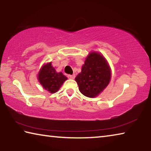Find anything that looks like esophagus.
Masks as SVG:
<instances>
[{
  "instance_id": "1",
  "label": "esophagus",
  "mask_w": 151,
  "mask_h": 151,
  "mask_svg": "<svg viewBox=\"0 0 151 151\" xmlns=\"http://www.w3.org/2000/svg\"><path fill=\"white\" fill-rule=\"evenodd\" d=\"M67 77H68V78H70V79H74V78H75V75H67Z\"/></svg>"
}]
</instances>
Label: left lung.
Wrapping results in <instances>:
<instances>
[{
  "instance_id": "8db88e82",
  "label": "left lung",
  "mask_w": 151,
  "mask_h": 151,
  "mask_svg": "<svg viewBox=\"0 0 151 151\" xmlns=\"http://www.w3.org/2000/svg\"><path fill=\"white\" fill-rule=\"evenodd\" d=\"M111 77V68L105 58L100 53L92 52L86 57L75 81L83 95L93 98L106 87Z\"/></svg>"
}]
</instances>
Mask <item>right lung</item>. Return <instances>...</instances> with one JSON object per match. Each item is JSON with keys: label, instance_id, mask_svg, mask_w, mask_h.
I'll list each match as a JSON object with an SVG mask.
<instances>
[{"label": "right lung", "instance_id": "obj_1", "mask_svg": "<svg viewBox=\"0 0 151 151\" xmlns=\"http://www.w3.org/2000/svg\"><path fill=\"white\" fill-rule=\"evenodd\" d=\"M38 79L42 87L50 93L58 91L67 77L62 73H57L51 63H47L42 66L38 75Z\"/></svg>", "mask_w": 151, "mask_h": 151}]
</instances>
